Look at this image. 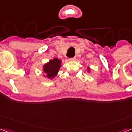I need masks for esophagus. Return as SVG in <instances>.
Returning a JSON list of instances; mask_svg holds the SVG:
<instances>
[{"mask_svg": "<svg viewBox=\"0 0 132 132\" xmlns=\"http://www.w3.org/2000/svg\"><path fill=\"white\" fill-rule=\"evenodd\" d=\"M76 59V58L75 57H73V58H71V59H69V61H73Z\"/></svg>", "mask_w": 132, "mask_h": 132, "instance_id": "34e87169", "label": "esophagus"}]
</instances>
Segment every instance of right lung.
Segmentation results:
<instances>
[{"mask_svg": "<svg viewBox=\"0 0 132 132\" xmlns=\"http://www.w3.org/2000/svg\"><path fill=\"white\" fill-rule=\"evenodd\" d=\"M61 66V61L55 58L51 60L49 63H46L44 66V72L46 73V77L49 78H53L57 74Z\"/></svg>", "mask_w": 132, "mask_h": 132, "instance_id": "right-lung-1", "label": "right lung"}]
</instances>
